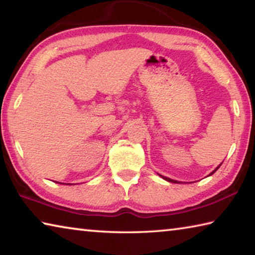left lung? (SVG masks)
I'll list each match as a JSON object with an SVG mask.
<instances>
[{
    "label": "left lung",
    "instance_id": "8db88e82",
    "mask_svg": "<svg viewBox=\"0 0 255 255\" xmlns=\"http://www.w3.org/2000/svg\"><path fill=\"white\" fill-rule=\"evenodd\" d=\"M222 164V163H221ZM221 164L219 165V166H218V167L215 169V170H212V173H210L209 174V176L210 175H212V174H214V173H216V171H217V169L218 168H219L220 167V166H221ZM160 176V177H162L163 179H165V180H167V181H169V183H174V184H179V181H177V180H174V179H170V178H168V177H165V176H162V175H159Z\"/></svg>",
    "mask_w": 255,
    "mask_h": 255
}]
</instances>
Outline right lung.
<instances>
[{"label":"right lung","instance_id":"1","mask_svg":"<svg viewBox=\"0 0 255 255\" xmlns=\"http://www.w3.org/2000/svg\"><path fill=\"white\" fill-rule=\"evenodd\" d=\"M57 183H58V181H57ZM58 184H61V183H58ZM66 185H68V184H66Z\"/></svg>","mask_w":255,"mask_h":255}]
</instances>
